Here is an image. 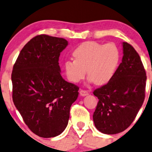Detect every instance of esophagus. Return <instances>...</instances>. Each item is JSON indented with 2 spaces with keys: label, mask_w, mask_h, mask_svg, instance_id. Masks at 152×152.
Here are the masks:
<instances>
[{
  "label": "esophagus",
  "mask_w": 152,
  "mask_h": 152,
  "mask_svg": "<svg viewBox=\"0 0 152 152\" xmlns=\"http://www.w3.org/2000/svg\"><path fill=\"white\" fill-rule=\"evenodd\" d=\"M79 93H80V95L82 96H86L88 95V92H87V90H81L80 91H79Z\"/></svg>",
  "instance_id": "34e87169"
}]
</instances>
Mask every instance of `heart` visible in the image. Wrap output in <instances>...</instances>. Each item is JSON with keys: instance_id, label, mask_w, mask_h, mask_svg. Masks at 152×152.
I'll return each mask as SVG.
<instances>
[{"instance_id": "b5f03b06", "label": "heart", "mask_w": 152, "mask_h": 152, "mask_svg": "<svg viewBox=\"0 0 152 152\" xmlns=\"http://www.w3.org/2000/svg\"><path fill=\"white\" fill-rule=\"evenodd\" d=\"M74 60H67L64 70L67 79L78 83L85 78L97 85L110 82L115 75L121 59V52L113 42L102 44L95 41L82 42L73 50Z\"/></svg>"}]
</instances>
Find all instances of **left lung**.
Listing matches in <instances>:
<instances>
[{"instance_id":"8db88e82","label":"left lung","mask_w":152,"mask_h":152,"mask_svg":"<svg viewBox=\"0 0 152 152\" xmlns=\"http://www.w3.org/2000/svg\"><path fill=\"white\" fill-rule=\"evenodd\" d=\"M122 45V62L115 76L93 92L99 99L93 121L104 134H118L126 129L145 99L146 74L140 56L130 44L124 42Z\"/></svg>"}]
</instances>
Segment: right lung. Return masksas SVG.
Listing matches in <instances>:
<instances>
[{"mask_svg":"<svg viewBox=\"0 0 152 152\" xmlns=\"http://www.w3.org/2000/svg\"><path fill=\"white\" fill-rule=\"evenodd\" d=\"M68 45L63 38L41 34L23 48L12 73V99L32 132L48 138L66 128L79 87L61 76L60 53Z\"/></svg>","mask_w":152,"mask_h":152,"instance_id":"obj_1","label":"right lung"}]
</instances>
